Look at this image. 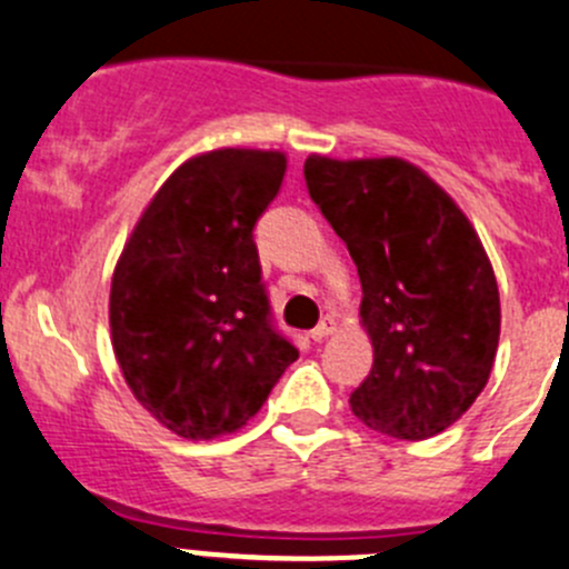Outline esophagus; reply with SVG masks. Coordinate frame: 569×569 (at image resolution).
<instances>
[{"label": "esophagus", "mask_w": 569, "mask_h": 569, "mask_svg": "<svg viewBox=\"0 0 569 569\" xmlns=\"http://www.w3.org/2000/svg\"><path fill=\"white\" fill-rule=\"evenodd\" d=\"M329 335H335V321H332V318H323V321L318 323L316 329H312L310 338L316 340V343H321V340H327Z\"/></svg>", "instance_id": "esophagus-1"}]
</instances>
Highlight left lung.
<instances>
[{"label": "left lung", "instance_id": "8db88e82", "mask_svg": "<svg viewBox=\"0 0 569 569\" xmlns=\"http://www.w3.org/2000/svg\"><path fill=\"white\" fill-rule=\"evenodd\" d=\"M305 178L362 284L375 366L351 393V413L382 436H438L480 397L500 343V293L478 231L421 167L397 156L312 153Z\"/></svg>", "mask_w": 569, "mask_h": 569}]
</instances>
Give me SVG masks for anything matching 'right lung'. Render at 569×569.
<instances>
[{"label": "right lung", "mask_w": 569, "mask_h": 569, "mask_svg": "<svg viewBox=\"0 0 569 569\" xmlns=\"http://www.w3.org/2000/svg\"><path fill=\"white\" fill-rule=\"evenodd\" d=\"M284 172L281 150L192 156L150 198L113 268L108 321L122 377L189 441L246 427L299 357L270 327L253 246Z\"/></svg>", "instance_id": "obj_1"}]
</instances>
